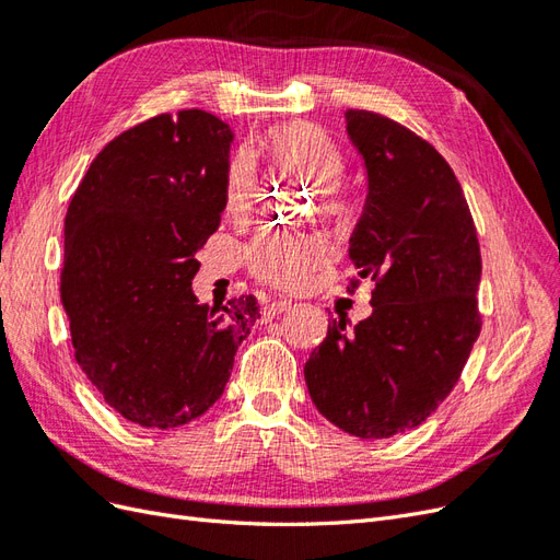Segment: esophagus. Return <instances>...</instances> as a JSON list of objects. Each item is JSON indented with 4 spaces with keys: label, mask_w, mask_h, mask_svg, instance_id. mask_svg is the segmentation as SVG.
<instances>
[{
    "label": "esophagus",
    "mask_w": 560,
    "mask_h": 560,
    "mask_svg": "<svg viewBox=\"0 0 560 560\" xmlns=\"http://www.w3.org/2000/svg\"><path fill=\"white\" fill-rule=\"evenodd\" d=\"M287 311H292V301H270L261 308V315H264V319H273L276 315L287 313Z\"/></svg>",
    "instance_id": "1"
}]
</instances>
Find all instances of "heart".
<instances>
[{"mask_svg":"<svg viewBox=\"0 0 560 560\" xmlns=\"http://www.w3.org/2000/svg\"><path fill=\"white\" fill-rule=\"evenodd\" d=\"M264 151L280 171L313 186L315 206L322 217L343 222L350 214V200L338 189L346 161L327 130L306 121L284 124L266 135ZM254 196H257L254 165L245 154H235L224 175V210L231 217H245L252 210ZM327 261L329 245L315 233L266 231L249 249L252 273L282 292H299L308 287L315 270Z\"/></svg>","mask_w":560,"mask_h":560,"instance_id":"heart-1","label":"heart"}]
</instances>
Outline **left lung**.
I'll list each match as a JSON object with an SVG mask.
<instances>
[{
	"mask_svg": "<svg viewBox=\"0 0 560 560\" xmlns=\"http://www.w3.org/2000/svg\"><path fill=\"white\" fill-rule=\"evenodd\" d=\"M346 130L369 179L352 287L376 282L374 313L352 331L329 319L303 376L336 428L387 439L425 422L463 374L481 331V249L463 186L428 140L366 109H348Z\"/></svg>",
	"mask_w": 560,
	"mask_h": 560,
	"instance_id": "1",
	"label": "left lung"
}]
</instances>
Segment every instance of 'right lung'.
Here are the masks:
<instances>
[{"mask_svg": "<svg viewBox=\"0 0 560 560\" xmlns=\"http://www.w3.org/2000/svg\"><path fill=\"white\" fill-rule=\"evenodd\" d=\"M233 132L202 109L159 114L93 159L65 217L60 301L74 360L112 409L173 430L222 397L257 299L200 306L196 254L219 229Z\"/></svg>", "mask_w": 560, "mask_h": 560, "instance_id": "obj_1", "label": "right lung"}]
</instances>
